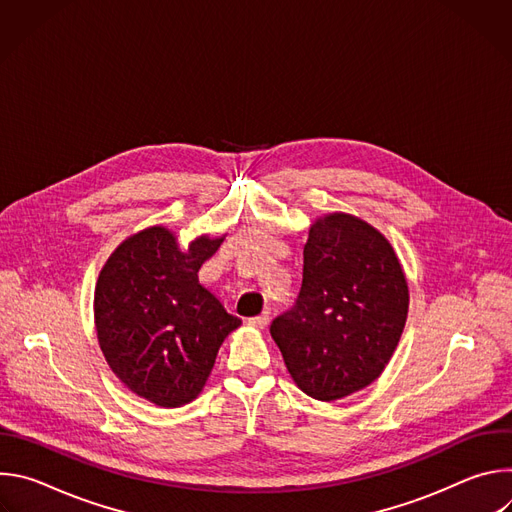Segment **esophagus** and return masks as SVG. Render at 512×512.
<instances>
[{
	"label": "esophagus",
	"instance_id": "esophagus-1",
	"mask_svg": "<svg viewBox=\"0 0 512 512\" xmlns=\"http://www.w3.org/2000/svg\"><path fill=\"white\" fill-rule=\"evenodd\" d=\"M249 324H251L253 328H257V330H263V328L269 324V314L265 312V314H261V316H255V318L249 320Z\"/></svg>",
	"mask_w": 512,
	"mask_h": 512
}]
</instances>
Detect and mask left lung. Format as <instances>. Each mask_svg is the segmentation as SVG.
<instances>
[{"label":"left lung","mask_w":512,"mask_h":512,"mask_svg":"<svg viewBox=\"0 0 512 512\" xmlns=\"http://www.w3.org/2000/svg\"><path fill=\"white\" fill-rule=\"evenodd\" d=\"M407 312V277L387 237L354 214L328 212L310 227L298 302L273 320L271 336L294 383L336 401L381 377Z\"/></svg>","instance_id":"obj_1"}]
</instances>
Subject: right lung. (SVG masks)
Returning a JSON list of instances; mask_svg holds the SVG:
<instances>
[{
  "label": "right lung",
  "instance_id": "add662e5",
  "mask_svg": "<svg viewBox=\"0 0 512 512\" xmlns=\"http://www.w3.org/2000/svg\"><path fill=\"white\" fill-rule=\"evenodd\" d=\"M225 241L200 235L180 249L162 225L127 237L95 285V328L113 375L158 407H182L204 389L218 348L241 326L198 269Z\"/></svg>",
  "mask_w": 512,
  "mask_h": 512
}]
</instances>
